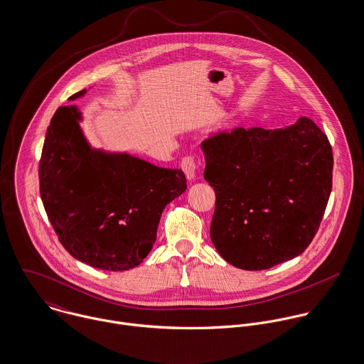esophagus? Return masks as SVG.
I'll list each match as a JSON object with an SVG mask.
<instances>
[{
	"instance_id": "obj_1",
	"label": "esophagus",
	"mask_w": 364,
	"mask_h": 364,
	"mask_svg": "<svg viewBox=\"0 0 364 364\" xmlns=\"http://www.w3.org/2000/svg\"><path fill=\"white\" fill-rule=\"evenodd\" d=\"M181 168L186 173V177L188 181H194L196 180V173H197V163L194 161V158L187 156L181 161Z\"/></svg>"
}]
</instances>
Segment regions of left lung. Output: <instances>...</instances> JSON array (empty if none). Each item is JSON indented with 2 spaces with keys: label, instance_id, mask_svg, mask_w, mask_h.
I'll return each mask as SVG.
<instances>
[{
  "label": "left lung",
  "instance_id": "1",
  "mask_svg": "<svg viewBox=\"0 0 364 364\" xmlns=\"http://www.w3.org/2000/svg\"><path fill=\"white\" fill-rule=\"evenodd\" d=\"M215 190L210 240L220 257L261 271L300 255L316 236L332 188L333 156L307 117L282 128H236L202 142Z\"/></svg>",
  "mask_w": 364,
  "mask_h": 364
}]
</instances>
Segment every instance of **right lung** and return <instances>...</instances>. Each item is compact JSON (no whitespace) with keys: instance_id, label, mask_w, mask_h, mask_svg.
I'll list each match as a JSON object with an SVG mask.
<instances>
[{"instance_id":"obj_1","label":"right lung","mask_w":364,"mask_h":364,"mask_svg":"<svg viewBox=\"0 0 364 364\" xmlns=\"http://www.w3.org/2000/svg\"><path fill=\"white\" fill-rule=\"evenodd\" d=\"M82 122L75 105L53 116L39 164L41 201L58 240L75 259L127 271L152 250L164 206L187 190L186 176L128 152L93 148Z\"/></svg>"}]
</instances>
